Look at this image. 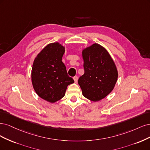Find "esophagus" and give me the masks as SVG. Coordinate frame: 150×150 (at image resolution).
Masks as SVG:
<instances>
[{
    "mask_svg": "<svg viewBox=\"0 0 150 150\" xmlns=\"http://www.w3.org/2000/svg\"><path fill=\"white\" fill-rule=\"evenodd\" d=\"M73 79H74V81L75 82V83H76L77 81H78V76H75Z\"/></svg>",
    "mask_w": 150,
    "mask_h": 150,
    "instance_id": "esophagus-1",
    "label": "esophagus"
}]
</instances>
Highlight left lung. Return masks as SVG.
I'll return each mask as SVG.
<instances>
[{
	"label": "left lung",
	"mask_w": 150,
	"mask_h": 150,
	"mask_svg": "<svg viewBox=\"0 0 150 150\" xmlns=\"http://www.w3.org/2000/svg\"><path fill=\"white\" fill-rule=\"evenodd\" d=\"M82 57L85 73L78 81L82 94L98 101L113 90L118 76L117 66L108 52L96 43L83 49Z\"/></svg>",
	"instance_id": "obj_1"
}]
</instances>
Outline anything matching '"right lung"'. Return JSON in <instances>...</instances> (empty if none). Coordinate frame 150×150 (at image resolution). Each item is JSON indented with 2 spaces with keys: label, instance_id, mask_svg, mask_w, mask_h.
<instances>
[{
  "label": "right lung",
  "instance_id": "obj_1",
  "mask_svg": "<svg viewBox=\"0 0 150 150\" xmlns=\"http://www.w3.org/2000/svg\"><path fill=\"white\" fill-rule=\"evenodd\" d=\"M65 47L59 42L50 43L38 53L32 67V83L41 98L55 103L65 95L67 86L74 83L62 62Z\"/></svg>",
  "mask_w": 150,
  "mask_h": 150
}]
</instances>
